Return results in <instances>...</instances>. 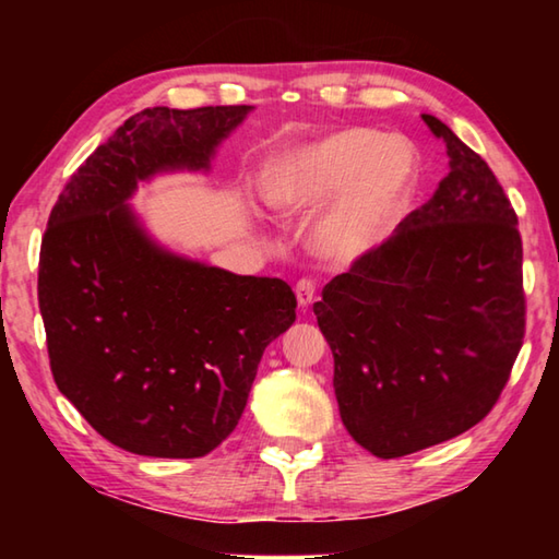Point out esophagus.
<instances>
[{"label":"esophagus","instance_id":"esophagus-1","mask_svg":"<svg viewBox=\"0 0 559 559\" xmlns=\"http://www.w3.org/2000/svg\"><path fill=\"white\" fill-rule=\"evenodd\" d=\"M296 298H298V306L300 308H308L310 302H313V298H316V281L300 278L296 283Z\"/></svg>","mask_w":559,"mask_h":559}]
</instances>
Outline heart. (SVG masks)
I'll use <instances>...</instances> for the list:
<instances>
[{
    "label": "heart",
    "mask_w": 559,
    "mask_h": 559,
    "mask_svg": "<svg viewBox=\"0 0 559 559\" xmlns=\"http://www.w3.org/2000/svg\"><path fill=\"white\" fill-rule=\"evenodd\" d=\"M416 189L419 157L406 140L345 128L283 155L263 179V200L286 219L323 210L308 249L330 266H353L392 239Z\"/></svg>",
    "instance_id": "b5f03b06"
}]
</instances>
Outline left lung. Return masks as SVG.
<instances>
[{"label":"left lung","instance_id":"1","mask_svg":"<svg viewBox=\"0 0 559 559\" xmlns=\"http://www.w3.org/2000/svg\"><path fill=\"white\" fill-rule=\"evenodd\" d=\"M449 175L313 310L345 429L377 459L437 447L493 409L525 335L518 216L486 159L439 118Z\"/></svg>","mask_w":559,"mask_h":559}]
</instances>
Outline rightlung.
<instances>
[{
    "instance_id": "1",
    "label": "right lung",
    "mask_w": 559,
    "mask_h": 559,
    "mask_svg": "<svg viewBox=\"0 0 559 559\" xmlns=\"http://www.w3.org/2000/svg\"><path fill=\"white\" fill-rule=\"evenodd\" d=\"M249 110L135 112L71 175L41 239L53 382L103 439L140 456L200 459L219 447L263 349L296 320L286 281L169 253L126 204L157 173L210 169Z\"/></svg>"
}]
</instances>
